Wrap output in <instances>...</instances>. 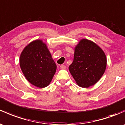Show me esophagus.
Listing matches in <instances>:
<instances>
[{
	"label": "esophagus",
	"mask_w": 125,
	"mask_h": 125,
	"mask_svg": "<svg viewBox=\"0 0 125 125\" xmlns=\"http://www.w3.org/2000/svg\"><path fill=\"white\" fill-rule=\"evenodd\" d=\"M60 68H61L62 69H66V66L62 65H60Z\"/></svg>",
	"instance_id": "1"
}]
</instances>
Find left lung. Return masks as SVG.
<instances>
[{"instance_id": "left-lung-1", "label": "left lung", "mask_w": 125, "mask_h": 125, "mask_svg": "<svg viewBox=\"0 0 125 125\" xmlns=\"http://www.w3.org/2000/svg\"><path fill=\"white\" fill-rule=\"evenodd\" d=\"M107 67V57L99 46L92 41L82 39L74 48L73 60L69 70L77 84L88 88L95 84Z\"/></svg>"}]
</instances>
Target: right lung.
Returning <instances> with one entry per match:
<instances>
[{
	"mask_svg": "<svg viewBox=\"0 0 125 125\" xmlns=\"http://www.w3.org/2000/svg\"><path fill=\"white\" fill-rule=\"evenodd\" d=\"M19 62L27 81L39 88L50 84L57 69L47 44L41 39L33 41L26 46Z\"/></svg>",
	"mask_w": 125,
	"mask_h": 125,
	"instance_id": "right-lung-1",
	"label": "right lung"
}]
</instances>
